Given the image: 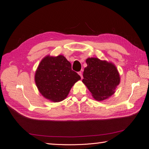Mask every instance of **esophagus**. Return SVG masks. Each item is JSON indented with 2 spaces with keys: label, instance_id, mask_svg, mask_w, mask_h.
<instances>
[{
  "label": "esophagus",
  "instance_id": "esophagus-1",
  "mask_svg": "<svg viewBox=\"0 0 149 149\" xmlns=\"http://www.w3.org/2000/svg\"><path fill=\"white\" fill-rule=\"evenodd\" d=\"M78 74L81 76V79H83V75H82V72L81 71H79L78 72Z\"/></svg>",
  "mask_w": 149,
  "mask_h": 149
}]
</instances>
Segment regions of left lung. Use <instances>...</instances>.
Masks as SVG:
<instances>
[{"label": "left lung", "instance_id": "1", "mask_svg": "<svg viewBox=\"0 0 149 149\" xmlns=\"http://www.w3.org/2000/svg\"><path fill=\"white\" fill-rule=\"evenodd\" d=\"M86 62L88 66L84 70L83 83L96 100H106L120 83L118 70L112 63L97 58H88Z\"/></svg>", "mask_w": 149, "mask_h": 149}]
</instances>
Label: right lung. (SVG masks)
<instances>
[{
	"label": "right lung",
	"mask_w": 149,
	"mask_h": 149,
	"mask_svg": "<svg viewBox=\"0 0 149 149\" xmlns=\"http://www.w3.org/2000/svg\"><path fill=\"white\" fill-rule=\"evenodd\" d=\"M80 76L71 70V65L63 55L47 56L40 61L35 74L38 91L54 102L64 100Z\"/></svg>",
	"instance_id": "1"
}]
</instances>
